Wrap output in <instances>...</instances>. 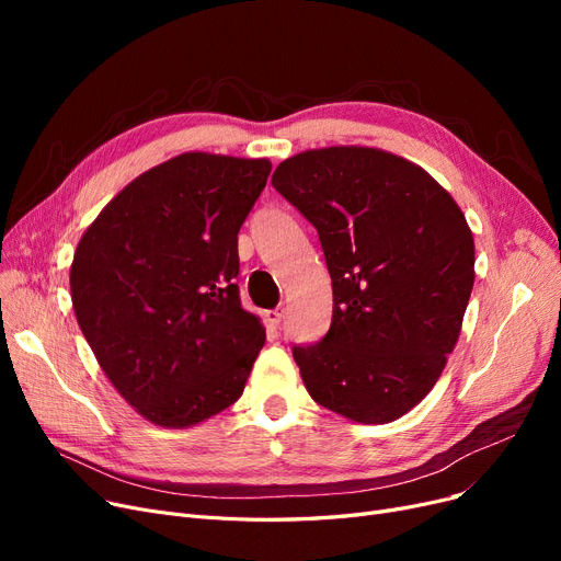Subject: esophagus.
Wrapping results in <instances>:
<instances>
[{
    "instance_id": "obj_1",
    "label": "esophagus",
    "mask_w": 561,
    "mask_h": 561,
    "mask_svg": "<svg viewBox=\"0 0 561 561\" xmlns=\"http://www.w3.org/2000/svg\"><path fill=\"white\" fill-rule=\"evenodd\" d=\"M284 316H286V309H284V307H277V309H273V311H265V320H268L271 325H275V328L282 325Z\"/></svg>"
}]
</instances>
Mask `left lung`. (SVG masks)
Masks as SVG:
<instances>
[{
    "mask_svg": "<svg viewBox=\"0 0 561 561\" xmlns=\"http://www.w3.org/2000/svg\"><path fill=\"white\" fill-rule=\"evenodd\" d=\"M273 186L316 227L332 277L330 332L293 345L309 396L366 425L404 416L446 368L476 282L457 202L421 165L375 147L296 154Z\"/></svg>",
    "mask_w": 561,
    "mask_h": 561,
    "instance_id": "8db88e82",
    "label": "left lung"
}]
</instances>
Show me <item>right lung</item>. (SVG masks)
<instances>
[{"mask_svg":"<svg viewBox=\"0 0 561 561\" xmlns=\"http://www.w3.org/2000/svg\"><path fill=\"white\" fill-rule=\"evenodd\" d=\"M271 168L174 157L136 176L81 236L77 322L117 393L154 425H197L245 389L265 330L233 282L239 229Z\"/></svg>","mask_w":561,"mask_h":561,"instance_id":"1","label":"right lung"}]
</instances>
